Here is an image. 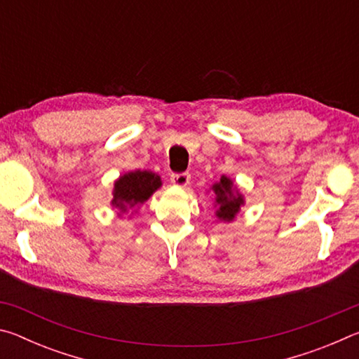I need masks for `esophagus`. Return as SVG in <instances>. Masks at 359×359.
Here are the masks:
<instances>
[{"label": "esophagus", "mask_w": 359, "mask_h": 359, "mask_svg": "<svg viewBox=\"0 0 359 359\" xmlns=\"http://www.w3.org/2000/svg\"><path fill=\"white\" fill-rule=\"evenodd\" d=\"M171 182L177 187H185L190 182V174L188 172H174L171 174Z\"/></svg>", "instance_id": "obj_1"}]
</instances>
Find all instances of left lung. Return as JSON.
Wrapping results in <instances>:
<instances>
[{
    "label": "left lung",
    "instance_id": "left-lung-1",
    "mask_svg": "<svg viewBox=\"0 0 359 359\" xmlns=\"http://www.w3.org/2000/svg\"><path fill=\"white\" fill-rule=\"evenodd\" d=\"M231 187H233V184H231V180L228 177H224V175L218 184L214 185V191L217 194V203L220 205L217 210V217L226 222L233 220L234 215L238 214L241 204L244 203L242 201V196H233Z\"/></svg>",
    "mask_w": 359,
    "mask_h": 359
}]
</instances>
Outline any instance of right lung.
I'll list each match as a JSON object with an SVG mask.
<instances>
[{"label":"right lung","instance_id":"1","mask_svg":"<svg viewBox=\"0 0 359 359\" xmlns=\"http://www.w3.org/2000/svg\"><path fill=\"white\" fill-rule=\"evenodd\" d=\"M161 185L160 175L149 171H135L128 172L115 182L114 188V201L112 204L117 208H133L147 201L149 196L158 187Z\"/></svg>","mask_w":359,"mask_h":359}]
</instances>
